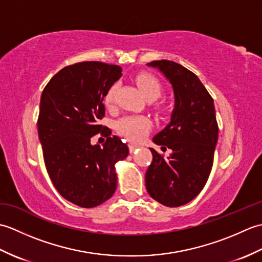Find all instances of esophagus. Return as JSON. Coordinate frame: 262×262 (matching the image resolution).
I'll return each mask as SVG.
<instances>
[{
  "mask_svg": "<svg viewBox=\"0 0 262 262\" xmlns=\"http://www.w3.org/2000/svg\"><path fill=\"white\" fill-rule=\"evenodd\" d=\"M128 148H129L130 153H134L137 148H140V146L136 145V144H129V145H128Z\"/></svg>",
  "mask_w": 262,
  "mask_h": 262,
  "instance_id": "esophagus-1",
  "label": "esophagus"
}]
</instances>
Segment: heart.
Here are the masks:
<instances>
[{
  "label": "heart",
  "instance_id": "b5f03b06",
  "mask_svg": "<svg viewBox=\"0 0 262 262\" xmlns=\"http://www.w3.org/2000/svg\"><path fill=\"white\" fill-rule=\"evenodd\" d=\"M135 82L144 98L148 101H155L162 96L163 84L157 76L142 73L135 77ZM117 84H113L105 92L103 102L107 108H111L114 105ZM151 121L145 116H124L115 122L116 132L133 142L142 141L151 129Z\"/></svg>",
  "mask_w": 262,
  "mask_h": 262
}]
</instances>
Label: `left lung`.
I'll use <instances>...</instances> for the list:
<instances>
[{"instance_id":"left-lung-1","label":"left lung","mask_w":262,"mask_h":262,"mask_svg":"<svg viewBox=\"0 0 262 262\" xmlns=\"http://www.w3.org/2000/svg\"><path fill=\"white\" fill-rule=\"evenodd\" d=\"M159 68L173 86L176 107L171 122L153 138L172 149L166 159L149 148L153 160L145 174L153 199L178 207L198 196L208 180L219 138L214 100L196 74L172 60L148 63Z\"/></svg>"}]
</instances>
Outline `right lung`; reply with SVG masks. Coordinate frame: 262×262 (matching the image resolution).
Listing matches in <instances>:
<instances>
[{
  "mask_svg": "<svg viewBox=\"0 0 262 262\" xmlns=\"http://www.w3.org/2000/svg\"><path fill=\"white\" fill-rule=\"evenodd\" d=\"M120 76L118 65L80 62L60 70L41 93L37 126L47 173L60 196L80 207L113 196L115 164L128 155L126 144L98 124L104 94ZM97 134L107 137L103 148L91 145Z\"/></svg>",
  "mask_w": 262,
  "mask_h": 262,
  "instance_id": "right-lung-1",
  "label": "right lung"
}]
</instances>
